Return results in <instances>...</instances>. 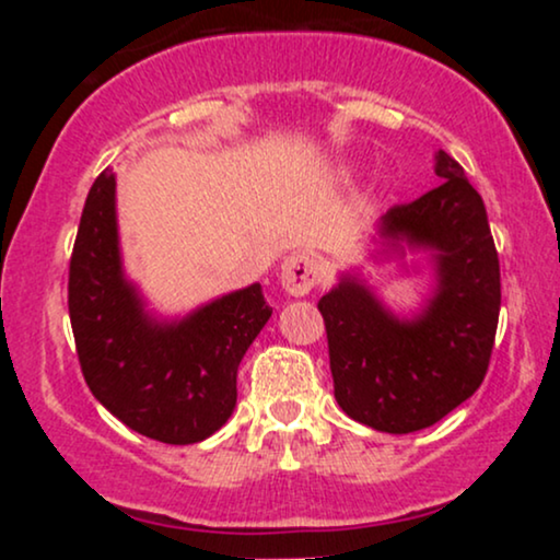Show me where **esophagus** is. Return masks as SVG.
I'll list each match as a JSON object with an SVG mask.
<instances>
[{
	"label": "esophagus",
	"mask_w": 560,
	"mask_h": 560,
	"mask_svg": "<svg viewBox=\"0 0 560 560\" xmlns=\"http://www.w3.org/2000/svg\"><path fill=\"white\" fill-rule=\"evenodd\" d=\"M320 281V266L313 255L307 253H292L287 255L284 262H281V284L289 294L294 298H302V294L311 292Z\"/></svg>",
	"instance_id": "esophagus-1"
}]
</instances>
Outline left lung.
I'll use <instances>...</instances> for the list:
<instances>
[{
  "label": "left lung",
  "mask_w": 560,
  "mask_h": 560,
  "mask_svg": "<svg viewBox=\"0 0 560 560\" xmlns=\"http://www.w3.org/2000/svg\"><path fill=\"white\" fill-rule=\"evenodd\" d=\"M436 189L395 205L382 231L436 249L440 289L416 320H397L345 276L318 300L334 397L350 419L410 434L468 400L490 369L500 316V262L487 210L458 160L440 150Z\"/></svg>",
  "instance_id": "1"
}]
</instances>
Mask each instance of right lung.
I'll use <instances>...</instances> for the list:
<instances>
[{
  "label": "right lung",
  "mask_w": 560,
  "mask_h": 560,
  "mask_svg": "<svg viewBox=\"0 0 560 560\" xmlns=\"http://www.w3.org/2000/svg\"><path fill=\"white\" fill-rule=\"evenodd\" d=\"M68 311L92 395L133 432L191 445L229 421L236 369L273 307L253 284L182 324H152L124 279L115 229V173L96 176L68 273Z\"/></svg>",
  "instance_id": "add662e5"
}]
</instances>
